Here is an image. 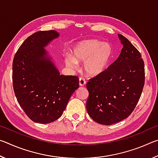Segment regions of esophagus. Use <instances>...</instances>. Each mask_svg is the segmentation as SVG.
<instances>
[{
    "instance_id": "obj_1",
    "label": "esophagus",
    "mask_w": 158,
    "mask_h": 158,
    "mask_svg": "<svg viewBox=\"0 0 158 158\" xmlns=\"http://www.w3.org/2000/svg\"><path fill=\"white\" fill-rule=\"evenodd\" d=\"M85 80L82 78V77H80L79 78V85L80 86H84V85H85Z\"/></svg>"
}]
</instances>
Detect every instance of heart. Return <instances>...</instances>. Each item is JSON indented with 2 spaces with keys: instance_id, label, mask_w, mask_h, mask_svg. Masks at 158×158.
<instances>
[{
  "instance_id": "b5f03b06",
  "label": "heart",
  "mask_w": 158,
  "mask_h": 158,
  "mask_svg": "<svg viewBox=\"0 0 158 158\" xmlns=\"http://www.w3.org/2000/svg\"><path fill=\"white\" fill-rule=\"evenodd\" d=\"M73 56H68L66 65L76 69L77 63H84L85 73L91 77L102 73L109 65L113 56V48L109 43L98 40H87L79 42L73 49Z\"/></svg>"
}]
</instances>
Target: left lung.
I'll return each mask as SVG.
<instances>
[{
  "label": "left lung",
  "mask_w": 158,
  "mask_h": 158,
  "mask_svg": "<svg viewBox=\"0 0 158 158\" xmlns=\"http://www.w3.org/2000/svg\"><path fill=\"white\" fill-rule=\"evenodd\" d=\"M118 58L102 73L89 79L86 87L88 114L93 121L109 125L126 118L137 106L145 81L140 52L121 34Z\"/></svg>",
  "instance_id": "8db88e82"
}]
</instances>
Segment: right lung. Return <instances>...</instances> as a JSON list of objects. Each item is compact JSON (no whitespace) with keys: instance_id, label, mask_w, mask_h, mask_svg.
Wrapping results in <instances>:
<instances>
[{"instance_id":"right-lung-1","label":"right lung","mask_w":158,"mask_h":158,"mask_svg":"<svg viewBox=\"0 0 158 158\" xmlns=\"http://www.w3.org/2000/svg\"><path fill=\"white\" fill-rule=\"evenodd\" d=\"M58 36L53 30L36 32L25 40L13 59V89L18 103L29 118L42 124L59 118L79 88L78 77L60 75L44 49Z\"/></svg>"}]
</instances>
